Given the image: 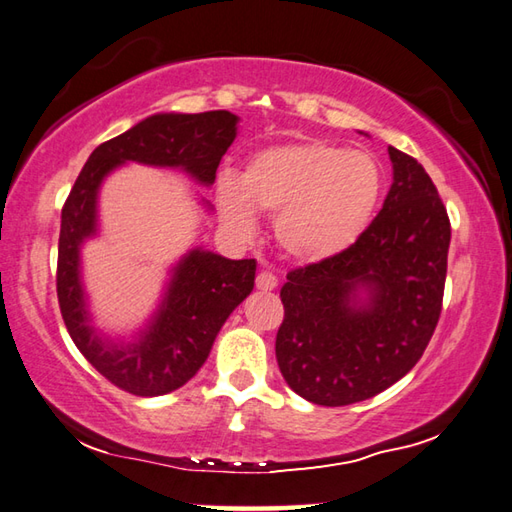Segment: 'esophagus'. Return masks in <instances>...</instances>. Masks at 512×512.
<instances>
[{
  "instance_id": "obj_1",
  "label": "esophagus",
  "mask_w": 512,
  "mask_h": 512,
  "mask_svg": "<svg viewBox=\"0 0 512 512\" xmlns=\"http://www.w3.org/2000/svg\"><path fill=\"white\" fill-rule=\"evenodd\" d=\"M255 284H257V290L268 292V290H273L277 286V277L273 273H268V270H262V273L257 275Z\"/></svg>"
}]
</instances>
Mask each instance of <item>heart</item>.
Listing matches in <instances>:
<instances>
[{
    "mask_svg": "<svg viewBox=\"0 0 512 512\" xmlns=\"http://www.w3.org/2000/svg\"><path fill=\"white\" fill-rule=\"evenodd\" d=\"M385 189L374 156L328 140L257 149L239 180H217L215 204L235 237L257 231V211L273 213L275 242L297 264H321L350 248L367 228Z\"/></svg>",
    "mask_w": 512,
    "mask_h": 512,
    "instance_id": "b5f03b06",
    "label": "heart"
}]
</instances>
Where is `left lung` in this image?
<instances>
[{"mask_svg":"<svg viewBox=\"0 0 512 512\" xmlns=\"http://www.w3.org/2000/svg\"><path fill=\"white\" fill-rule=\"evenodd\" d=\"M394 180L361 237L328 262L288 273L277 363L292 391L343 407L391 387L436 330L451 224L416 158L389 147Z\"/></svg>","mask_w":512,"mask_h":512,"instance_id":"left-lung-1","label":"left lung"}]
</instances>
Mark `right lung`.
Wrapping results in <instances>:
<instances>
[{"label": "right lung", "mask_w": 512, "mask_h": 512, "mask_svg": "<svg viewBox=\"0 0 512 512\" xmlns=\"http://www.w3.org/2000/svg\"><path fill=\"white\" fill-rule=\"evenodd\" d=\"M239 116L154 114L96 147L76 178L61 211L57 295L74 345L110 383L134 396H162L198 374L217 332L255 286V259H226L195 246L169 270L158 308L132 339L105 334L94 323L83 284L81 248L99 235V193L105 178L127 162L178 169L211 187ZM206 211L211 204L200 198Z\"/></svg>", "instance_id": "add662e5"}]
</instances>
